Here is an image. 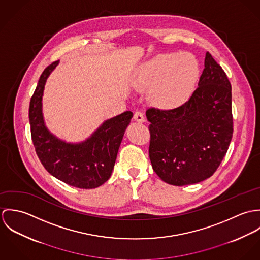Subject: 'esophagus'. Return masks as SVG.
Wrapping results in <instances>:
<instances>
[{
    "instance_id": "obj_1",
    "label": "esophagus",
    "mask_w": 260,
    "mask_h": 260,
    "mask_svg": "<svg viewBox=\"0 0 260 260\" xmlns=\"http://www.w3.org/2000/svg\"><path fill=\"white\" fill-rule=\"evenodd\" d=\"M134 120L137 121V122H144L145 121V117H144V114L141 111H136L134 113V116H133Z\"/></svg>"
}]
</instances>
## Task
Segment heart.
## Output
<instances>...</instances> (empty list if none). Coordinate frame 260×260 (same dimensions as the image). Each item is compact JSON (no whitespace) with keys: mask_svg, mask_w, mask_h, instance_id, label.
I'll return each mask as SVG.
<instances>
[{"mask_svg":"<svg viewBox=\"0 0 260 260\" xmlns=\"http://www.w3.org/2000/svg\"><path fill=\"white\" fill-rule=\"evenodd\" d=\"M198 68L190 56L177 53L158 54L142 64L137 71V82L154 85L152 95L161 106L174 108L189 99Z\"/></svg>","mask_w":260,"mask_h":260,"instance_id":"b5f03b06","label":"heart"}]
</instances>
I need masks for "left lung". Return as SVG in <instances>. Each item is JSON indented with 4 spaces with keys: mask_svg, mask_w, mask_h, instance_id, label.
<instances>
[{
    "mask_svg": "<svg viewBox=\"0 0 260 260\" xmlns=\"http://www.w3.org/2000/svg\"><path fill=\"white\" fill-rule=\"evenodd\" d=\"M231 84L207 52L198 87L183 105L149 108V157L156 174L175 186L201 182L214 174L232 133Z\"/></svg>",
    "mask_w": 260,
    "mask_h": 260,
    "instance_id": "obj_1",
    "label": "left lung"
}]
</instances>
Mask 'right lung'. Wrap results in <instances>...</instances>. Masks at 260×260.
<instances>
[{
  "instance_id": "right-lung-1",
  "label": "right lung",
  "mask_w": 260,
  "mask_h": 260,
  "mask_svg": "<svg viewBox=\"0 0 260 260\" xmlns=\"http://www.w3.org/2000/svg\"><path fill=\"white\" fill-rule=\"evenodd\" d=\"M59 60L41 75L31 98L29 120L38 157L45 169L57 179L77 188L92 189L102 185L111 176L124 132L133 113L126 111L105 121L86 141L66 143L50 133L42 114L45 83Z\"/></svg>"
}]
</instances>
